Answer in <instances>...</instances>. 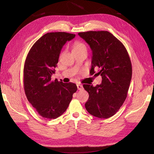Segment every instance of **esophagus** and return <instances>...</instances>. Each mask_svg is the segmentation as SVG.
Segmentation results:
<instances>
[{"instance_id":"obj_1","label":"esophagus","mask_w":154,"mask_h":154,"mask_svg":"<svg viewBox=\"0 0 154 154\" xmlns=\"http://www.w3.org/2000/svg\"><path fill=\"white\" fill-rule=\"evenodd\" d=\"M77 88H78V89L80 90V91L82 90L83 88L82 85H81V84H77Z\"/></svg>"}]
</instances>
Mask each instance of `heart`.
I'll return each mask as SVG.
<instances>
[{
	"label": "heart",
	"mask_w": 154,
	"mask_h": 154,
	"mask_svg": "<svg viewBox=\"0 0 154 154\" xmlns=\"http://www.w3.org/2000/svg\"><path fill=\"white\" fill-rule=\"evenodd\" d=\"M82 50H87V46L85 44L80 41L75 42L72 46L73 52H76V51H79Z\"/></svg>",
	"instance_id": "b5f03b06"
}]
</instances>
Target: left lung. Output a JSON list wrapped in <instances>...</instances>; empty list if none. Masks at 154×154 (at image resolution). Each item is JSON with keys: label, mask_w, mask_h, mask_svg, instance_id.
Instances as JSON below:
<instances>
[{"label": "left lung", "mask_w": 154, "mask_h": 154, "mask_svg": "<svg viewBox=\"0 0 154 154\" xmlns=\"http://www.w3.org/2000/svg\"><path fill=\"white\" fill-rule=\"evenodd\" d=\"M92 51L91 75H101L100 85H83L88 93L85 103L88 112L99 118H109L120 109L127 96L132 68L122 42L106 31L79 32Z\"/></svg>", "instance_id": "left-lung-1"}]
</instances>
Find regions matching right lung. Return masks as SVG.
<instances>
[{
  "instance_id": "1",
  "label": "right lung",
  "mask_w": 154,
  "mask_h": 154,
  "mask_svg": "<svg viewBox=\"0 0 154 154\" xmlns=\"http://www.w3.org/2000/svg\"><path fill=\"white\" fill-rule=\"evenodd\" d=\"M75 36L66 32H48L36 42L27 55L23 80L25 94L44 118L53 119L62 115L77 91L75 83L51 80L63 45Z\"/></svg>"
}]
</instances>
